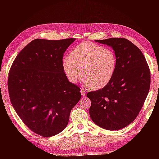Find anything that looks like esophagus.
Segmentation results:
<instances>
[{"label":"esophagus","instance_id":"obj_1","mask_svg":"<svg viewBox=\"0 0 159 159\" xmlns=\"http://www.w3.org/2000/svg\"><path fill=\"white\" fill-rule=\"evenodd\" d=\"M80 93H81L82 96H83V97L85 96V90L83 88H81V89H80Z\"/></svg>","mask_w":159,"mask_h":159}]
</instances>
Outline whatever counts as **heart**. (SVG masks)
Segmentation results:
<instances>
[{"label": "heart", "mask_w": 159, "mask_h": 159, "mask_svg": "<svg viewBox=\"0 0 159 159\" xmlns=\"http://www.w3.org/2000/svg\"><path fill=\"white\" fill-rule=\"evenodd\" d=\"M116 64V56L111 48L88 42L77 45L70 57L63 60L64 71L70 81L76 83L84 75L85 85L94 89H100L111 81Z\"/></svg>", "instance_id": "obj_1"}]
</instances>
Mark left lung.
I'll return each mask as SVG.
<instances>
[{"instance_id": "left-lung-1", "label": "left lung", "mask_w": 159, "mask_h": 159, "mask_svg": "<svg viewBox=\"0 0 159 159\" xmlns=\"http://www.w3.org/2000/svg\"><path fill=\"white\" fill-rule=\"evenodd\" d=\"M95 41L113 48L117 64L108 84L88 93L90 116L99 127L119 130L130 124L143 107L150 88L149 67L141 50L128 39L111 38Z\"/></svg>"}]
</instances>
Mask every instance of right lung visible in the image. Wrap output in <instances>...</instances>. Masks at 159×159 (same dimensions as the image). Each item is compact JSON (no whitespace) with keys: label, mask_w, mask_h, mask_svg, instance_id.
Returning <instances> with one entry per match:
<instances>
[{"label":"right lung","mask_w":159,"mask_h":159,"mask_svg":"<svg viewBox=\"0 0 159 159\" xmlns=\"http://www.w3.org/2000/svg\"><path fill=\"white\" fill-rule=\"evenodd\" d=\"M75 40L35 39L10 67L7 86L13 108L31 131L42 137L62 131L81 98L80 88L69 81L63 69L64 53Z\"/></svg>","instance_id":"obj_1"}]
</instances>
